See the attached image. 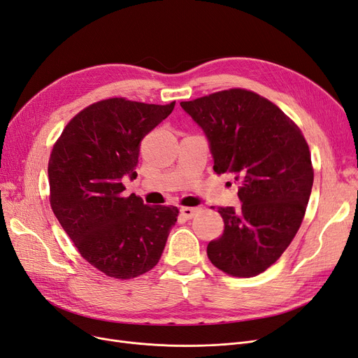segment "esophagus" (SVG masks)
<instances>
[{"label": "esophagus", "instance_id": "obj_1", "mask_svg": "<svg viewBox=\"0 0 358 358\" xmlns=\"http://www.w3.org/2000/svg\"><path fill=\"white\" fill-rule=\"evenodd\" d=\"M180 215H182L185 219H191V217L195 215V208H194V207H182V208H180Z\"/></svg>", "mask_w": 358, "mask_h": 358}]
</instances>
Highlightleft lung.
<instances>
[{
    "label": "left lung",
    "instance_id": "obj_1",
    "mask_svg": "<svg viewBox=\"0 0 358 358\" xmlns=\"http://www.w3.org/2000/svg\"><path fill=\"white\" fill-rule=\"evenodd\" d=\"M180 106L204 131L213 170L241 185V207L217 208L225 229L207 256L229 275L261 274L289 248L310 200L314 171L303 134L273 102L243 89Z\"/></svg>",
    "mask_w": 358,
    "mask_h": 358
}]
</instances>
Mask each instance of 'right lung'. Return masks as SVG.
Wrapping results in <instances>:
<instances>
[{
    "label": "right lung",
    "instance_id": "1",
    "mask_svg": "<svg viewBox=\"0 0 358 358\" xmlns=\"http://www.w3.org/2000/svg\"><path fill=\"white\" fill-rule=\"evenodd\" d=\"M175 108L101 101L73 117L48 159L50 204L59 224L90 265L114 278L152 269L178 220L175 206H146L126 196L122 179H136L142 139Z\"/></svg>",
    "mask_w": 358,
    "mask_h": 358
}]
</instances>
